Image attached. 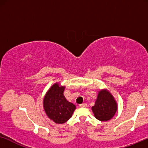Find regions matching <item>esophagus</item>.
<instances>
[{
	"mask_svg": "<svg viewBox=\"0 0 148 148\" xmlns=\"http://www.w3.org/2000/svg\"><path fill=\"white\" fill-rule=\"evenodd\" d=\"M79 106L81 107V108H86V107H87V104H86V103H84V104H80Z\"/></svg>",
	"mask_w": 148,
	"mask_h": 148,
	"instance_id": "esophagus-1",
	"label": "esophagus"
}]
</instances>
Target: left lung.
<instances>
[{
    "label": "left lung",
    "mask_w": 148,
    "mask_h": 148,
    "mask_svg": "<svg viewBox=\"0 0 148 148\" xmlns=\"http://www.w3.org/2000/svg\"><path fill=\"white\" fill-rule=\"evenodd\" d=\"M118 106L112 94L106 89L98 92L92 110L94 116L100 121H108L114 116Z\"/></svg>",
    "instance_id": "left-lung-1"
}]
</instances>
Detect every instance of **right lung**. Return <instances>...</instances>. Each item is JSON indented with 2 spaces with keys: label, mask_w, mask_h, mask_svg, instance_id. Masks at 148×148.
I'll use <instances>...</instances> for the list:
<instances>
[{
  "label": "right lung",
  "mask_w": 148,
  "mask_h": 148,
  "mask_svg": "<svg viewBox=\"0 0 148 148\" xmlns=\"http://www.w3.org/2000/svg\"><path fill=\"white\" fill-rule=\"evenodd\" d=\"M65 87L55 83L46 93L43 106L46 115L56 124H63L71 118L75 105L69 102L64 96Z\"/></svg>",
  "instance_id": "add662e5"
}]
</instances>
